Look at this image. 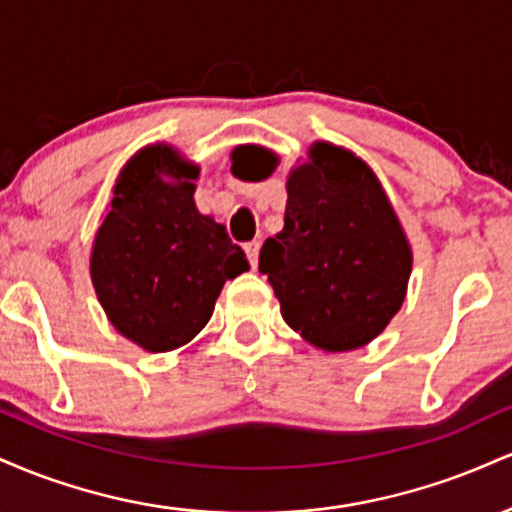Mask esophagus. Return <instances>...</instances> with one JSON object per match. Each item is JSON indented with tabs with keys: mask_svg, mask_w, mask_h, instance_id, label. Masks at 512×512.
I'll use <instances>...</instances> for the list:
<instances>
[{
	"mask_svg": "<svg viewBox=\"0 0 512 512\" xmlns=\"http://www.w3.org/2000/svg\"><path fill=\"white\" fill-rule=\"evenodd\" d=\"M245 255H248L252 269H255L257 257H260V240H250V243H245Z\"/></svg>",
	"mask_w": 512,
	"mask_h": 512,
	"instance_id": "34e87169",
	"label": "esophagus"
}]
</instances>
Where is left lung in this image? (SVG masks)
<instances>
[{
  "mask_svg": "<svg viewBox=\"0 0 512 512\" xmlns=\"http://www.w3.org/2000/svg\"><path fill=\"white\" fill-rule=\"evenodd\" d=\"M262 156H233L243 175ZM284 228L264 240L260 272L281 317L322 351H349L385 330L404 301L411 250L383 187L361 158L315 144L293 170Z\"/></svg>",
  "mask_w": 512,
  "mask_h": 512,
  "instance_id": "1",
  "label": "left lung"
}]
</instances>
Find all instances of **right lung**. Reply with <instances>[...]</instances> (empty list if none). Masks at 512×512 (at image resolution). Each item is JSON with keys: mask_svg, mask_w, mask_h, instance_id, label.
<instances>
[{"mask_svg": "<svg viewBox=\"0 0 512 512\" xmlns=\"http://www.w3.org/2000/svg\"><path fill=\"white\" fill-rule=\"evenodd\" d=\"M197 173L168 146L139 151L120 173L93 243L98 301L115 330L151 354L197 337L223 284L250 269L226 226L197 211Z\"/></svg>", "mask_w": 512, "mask_h": 512, "instance_id": "right-lung-1", "label": "right lung"}]
</instances>
